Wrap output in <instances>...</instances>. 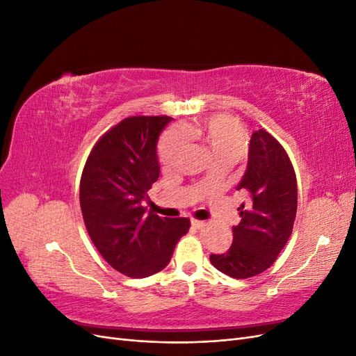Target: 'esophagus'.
<instances>
[{
    "label": "esophagus",
    "mask_w": 356,
    "mask_h": 356,
    "mask_svg": "<svg viewBox=\"0 0 356 356\" xmlns=\"http://www.w3.org/2000/svg\"><path fill=\"white\" fill-rule=\"evenodd\" d=\"M191 225H193V227H196V229H202L204 222L200 221V220H191Z\"/></svg>",
    "instance_id": "esophagus-1"
}]
</instances>
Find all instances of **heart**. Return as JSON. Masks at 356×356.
Segmentation results:
<instances>
[{
    "instance_id": "obj_1",
    "label": "heart",
    "mask_w": 356,
    "mask_h": 356,
    "mask_svg": "<svg viewBox=\"0 0 356 356\" xmlns=\"http://www.w3.org/2000/svg\"><path fill=\"white\" fill-rule=\"evenodd\" d=\"M190 135L202 139L217 160L236 163L246 156L248 139L243 126L230 115H212L203 123L187 129ZM187 136L182 129H170L159 144V161L163 168L174 165L178 154L184 149Z\"/></svg>"
}]
</instances>
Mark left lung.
<instances>
[{"instance_id":"1","label":"left lung","mask_w":356,"mask_h":356,"mask_svg":"<svg viewBox=\"0 0 356 356\" xmlns=\"http://www.w3.org/2000/svg\"><path fill=\"white\" fill-rule=\"evenodd\" d=\"M241 188L248 202L238 208L241 222L233 227V243L222 254H211L209 260L225 275L248 279L276 261L293 233L297 212L293 163L281 143L264 129L251 136Z\"/></svg>"}]
</instances>
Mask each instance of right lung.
<instances>
[{"instance_id": "obj_1", "label": "right lung", "mask_w": 356, "mask_h": 356, "mask_svg": "<svg viewBox=\"0 0 356 356\" xmlns=\"http://www.w3.org/2000/svg\"><path fill=\"white\" fill-rule=\"evenodd\" d=\"M169 115H132L106 131L80 179L84 225L96 250L117 272L152 276L165 268L188 218H161L141 207L157 181L156 144Z\"/></svg>"}]
</instances>
